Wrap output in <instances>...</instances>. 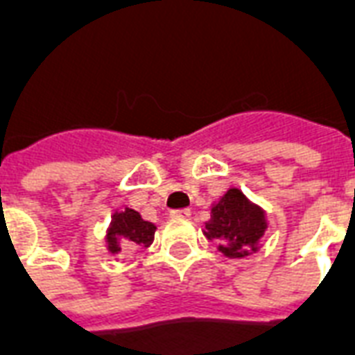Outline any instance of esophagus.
Instances as JSON below:
<instances>
[{"mask_svg":"<svg viewBox=\"0 0 355 355\" xmlns=\"http://www.w3.org/2000/svg\"><path fill=\"white\" fill-rule=\"evenodd\" d=\"M169 216L177 217V219H186L189 216L188 208H175V210L169 211Z\"/></svg>","mask_w":355,"mask_h":355,"instance_id":"1","label":"esophagus"}]
</instances>
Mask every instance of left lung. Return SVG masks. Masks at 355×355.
Here are the masks:
<instances>
[{
	"label": "left lung",
	"instance_id": "1",
	"mask_svg": "<svg viewBox=\"0 0 355 355\" xmlns=\"http://www.w3.org/2000/svg\"><path fill=\"white\" fill-rule=\"evenodd\" d=\"M208 239H219L221 250L230 258L247 254L245 247H254L265 230L263 211L245 199L239 189H228L210 208V219L205 225Z\"/></svg>",
	"mask_w": 355,
	"mask_h": 355
}]
</instances>
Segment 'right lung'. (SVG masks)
Segmentation results:
<instances>
[{
    "instance_id": "add662e5",
    "label": "right lung",
    "mask_w": 355,
    "mask_h": 355,
    "mask_svg": "<svg viewBox=\"0 0 355 355\" xmlns=\"http://www.w3.org/2000/svg\"><path fill=\"white\" fill-rule=\"evenodd\" d=\"M156 227L153 223L145 221L136 210L127 208L121 214L114 216V223L108 232V248L112 252H121V245H144L149 247L155 241Z\"/></svg>"
}]
</instances>
